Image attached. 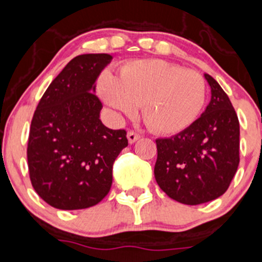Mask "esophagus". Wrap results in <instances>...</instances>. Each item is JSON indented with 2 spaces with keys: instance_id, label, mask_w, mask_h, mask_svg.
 Here are the masks:
<instances>
[{
  "instance_id": "34e87169",
  "label": "esophagus",
  "mask_w": 262,
  "mask_h": 262,
  "mask_svg": "<svg viewBox=\"0 0 262 262\" xmlns=\"http://www.w3.org/2000/svg\"><path fill=\"white\" fill-rule=\"evenodd\" d=\"M126 137H128V142L130 143V144H133V143H136L137 140L140 138V134L137 133V132H128V134H126Z\"/></svg>"
}]
</instances>
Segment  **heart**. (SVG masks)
Segmentation results:
<instances>
[{
	"label": "heart",
	"mask_w": 262,
	"mask_h": 262,
	"mask_svg": "<svg viewBox=\"0 0 262 262\" xmlns=\"http://www.w3.org/2000/svg\"><path fill=\"white\" fill-rule=\"evenodd\" d=\"M98 93L106 105L124 114L142 106L150 130L174 134L188 128L202 112L206 81L197 71L164 60H136L119 69V78L103 71Z\"/></svg>",
	"instance_id": "obj_1"
}]
</instances>
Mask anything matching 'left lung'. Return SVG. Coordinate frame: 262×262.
I'll list each match as a JSON object with an SVG mask.
<instances>
[{"instance_id":"obj_1","label":"left lung","mask_w":262,"mask_h":262,"mask_svg":"<svg viewBox=\"0 0 262 262\" xmlns=\"http://www.w3.org/2000/svg\"><path fill=\"white\" fill-rule=\"evenodd\" d=\"M211 101L188 128L157 139L154 177L168 197L201 205L227 191L240 163V123L230 99L208 74Z\"/></svg>"}]
</instances>
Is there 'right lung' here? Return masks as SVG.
Masks as SVG:
<instances>
[{
  "instance_id": "obj_1",
  "label": "right lung",
  "mask_w": 262,
  "mask_h": 262,
  "mask_svg": "<svg viewBox=\"0 0 262 262\" xmlns=\"http://www.w3.org/2000/svg\"><path fill=\"white\" fill-rule=\"evenodd\" d=\"M109 54L74 57L41 98L30 128L27 163L36 193L59 210H82L109 193L113 163L128 145L124 129L100 120L95 81Z\"/></svg>"
}]
</instances>
